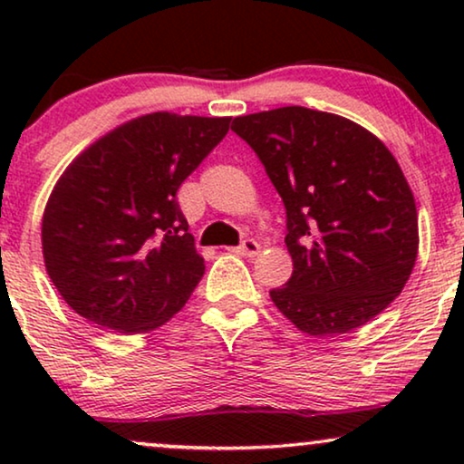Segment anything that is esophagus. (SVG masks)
<instances>
[{
  "instance_id": "34e87169",
  "label": "esophagus",
  "mask_w": 464,
  "mask_h": 464,
  "mask_svg": "<svg viewBox=\"0 0 464 464\" xmlns=\"http://www.w3.org/2000/svg\"><path fill=\"white\" fill-rule=\"evenodd\" d=\"M230 251L237 253V256H243V257H253L259 253V243L253 238H246V240H243V245L234 246V249H230Z\"/></svg>"
}]
</instances>
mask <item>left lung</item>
<instances>
[{
    "label": "left lung",
    "instance_id": "8db88e82",
    "mask_svg": "<svg viewBox=\"0 0 464 464\" xmlns=\"http://www.w3.org/2000/svg\"><path fill=\"white\" fill-rule=\"evenodd\" d=\"M287 211L294 275L275 306L308 335L365 325L401 294L418 256L414 194L389 148L335 113L289 105L234 118Z\"/></svg>",
    "mask_w": 464,
    "mask_h": 464
}]
</instances>
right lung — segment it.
Instances as JSON below:
<instances>
[{"mask_svg":"<svg viewBox=\"0 0 464 464\" xmlns=\"http://www.w3.org/2000/svg\"><path fill=\"white\" fill-rule=\"evenodd\" d=\"M232 118L145 113L82 151L44 208L50 281L86 321L148 334L186 306L205 275L177 189Z\"/></svg>","mask_w":464,"mask_h":464,"instance_id":"add662e5","label":"right lung"}]
</instances>
